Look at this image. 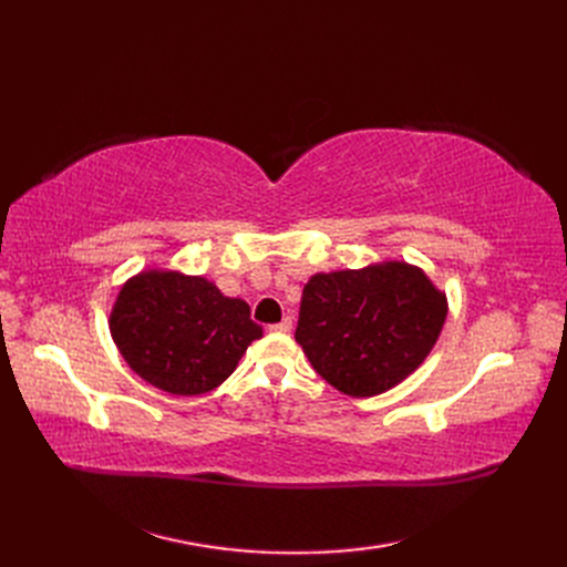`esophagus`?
<instances>
[{"label": "esophagus", "instance_id": "34e87169", "mask_svg": "<svg viewBox=\"0 0 567 567\" xmlns=\"http://www.w3.org/2000/svg\"><path fill=\"white\" fill-rule=\"evenodd\" d=\"M290 329H293V321H290V317H284L279 323L269 326V331H274V333H288Z\"/></svg>", "mask_w": 567, "mask_h": 567}]
</instances>
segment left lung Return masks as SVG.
<instances>
[{"label":"left lung","mask_w":567,"mask_h":567,"mask_svg":"<svg viewBox=\"0 0 567 567\" xmlns=\"http://www.w3.org/2000/svg\"><path fill=\"white\" fill-rule=\"evenodd\" d=\"M447 319V296L400 260L315 274L296 340L315 371L350 398H373L414 373Z\"/></svg>","instance_id":"8db88e82"}]
</instances>
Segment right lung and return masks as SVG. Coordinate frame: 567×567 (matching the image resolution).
<instances>
[{"label": "right lung", "instance_id": "add662e5", "mask_svg": "<svg viewBox=\"0 0 567 567\" xmlns=\"http://www.w3.org/2000/svg\"><path fill=\"white\" fill-rule=\"evenodd\" d=\"M109 326L130 369L169 394L215 390L262 338L246 300L173 269H146L125 281Z\"/></svg>", "mask_w": 567, "mask_h": 567}]
</instances>
